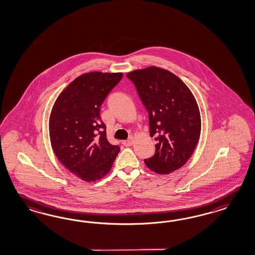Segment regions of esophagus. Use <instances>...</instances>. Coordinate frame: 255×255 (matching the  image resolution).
Returning a JSON list of instances; mask_svg holds the SVG:
<instances>
[{
  "mask_svg": "<svg viewBox=\"0 0 255 255\" xmlns=\"http://www.w3.org/2000/svg\"><path fill=\"white\" fill-rule=\"evenodd\" d=\"M131 144H132V137L131 136L130 138L124 141V145L125 147H130V146H131Z\"/></svg>",
  "mask_w": 255,
  "mask_h": 255,
  "instance_id": "34e87169",
  "label": "esophagus"
}]
</instances>
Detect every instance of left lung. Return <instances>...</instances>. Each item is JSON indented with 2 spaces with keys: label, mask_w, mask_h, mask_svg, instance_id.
<instances>
[{
  "label": "left lung",
  "mask_w": 255,
  "mask_h": 255,
  "mask_svg": "<svg viewBox=\"0 0 255 255\" xmlns=\"http://www.w3.org/2000/svg\"><path fill=\"white\" fill-rule=\"evenodd\" d=\"M148 112L149 134L156 136L155 153L144 160L147 168L166 175L185 164L200 138V110L185 83L157 66L128 73Z\"/></svg>",
  "instance_id": "8db88e82"
}]
</instances>
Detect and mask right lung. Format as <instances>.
Returning <instances> with one entry per match:
<instances>
[{
    "mask_svg": "<svg viewBox=\"0 0 255 255\" xmlns=\"http://www.w3.org/2000/svg\"><path fill=\"white\" fill-rule=\"evenodd\" d=\"M123 73L90 72L77 77L59 94L51 109L48 129L59 161L87 182L104 178L120 151L107 138L100 108Z\"/></svg>",
    "mask_w": 255,
    "mask_h": 255,
    "instance_id": "add662e5",
    "label": "right lung"
}]
</instances>
